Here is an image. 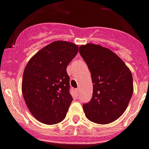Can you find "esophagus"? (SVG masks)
<instances>
[{
  "instance_id": "esophagus-1",
  "label": "esophagus",
  "mask_w": 149,
  "mask_h": 149,
  "mask_svg": "<svg viewBox=\"0 0 149 149\" xmlns=\"http://www.w3.org/2000/svg\"><path fill=\"white\" fill-rule=\"evenodd\" d=\"M75 91H76V93H77V94H78V93H79L80 90H79V89H76Z\"/></svg>"
}]
</instances>
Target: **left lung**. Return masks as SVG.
Returning a JSON list of instances; mask_svg holds the SVG:
<instances>
[{
    "mask_svg": "<svg viewBox=\"0 0 149 149\" xmlns=\"http://www.w3.org/2000/svg\"><path fill=\"white\" fill-rule=\"evenodd\" d=\"M92 77L91 101L83 105L90 121L108 124L121 116L133 93V76L120 57L109 48L95 44L79 47Z\"/></svg>",
    "mask_w": 149,
    "mask_h": 149,
    "instance_id": "obj_1",
    "label": "left lung"
}]
</instances>
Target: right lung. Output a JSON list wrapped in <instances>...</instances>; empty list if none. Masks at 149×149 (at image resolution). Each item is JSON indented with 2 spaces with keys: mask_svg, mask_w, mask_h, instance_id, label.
Instances as JSON below:
<instances>
[{
  "mask_svg": "<svg viewBox=\"0 0 149 149\" xmlns=\"http://www.w3.org/2000/svg\"><path fill=\"white\" fill-rule=\"evenodd\" d=\"M77 52V44L56 40L35 53L25 66L22 93L29 111L43 124H58L65 118L72 102L66 68Z\"/></svg>",
  "mask_w": 149,
  "mask_h": 149,
  "instance_id": "right-lung-1",
  "label": "right lung"
}]
</instances>
